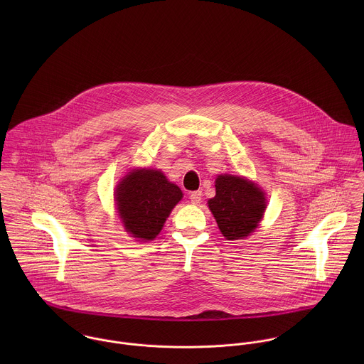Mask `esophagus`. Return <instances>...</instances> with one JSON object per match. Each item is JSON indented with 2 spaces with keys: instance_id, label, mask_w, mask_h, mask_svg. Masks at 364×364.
<instances>
[{
  "instance_id": "obj_1",
  "label": "esophagus",
  "mask_w": 364,
  "mask_h": 364,
  "mask_svg": "<svg viewBox=\"0 0 364 364\" xmlns=\"http://www.w3.org/2000/svg\"><path fill=\"white\" fill-rule=\"evenodd\" d=\"M202 196H203V193H202L200 191H196V192H192V193H191L189 199H191V202H192L193 205H199V203L202 202Z\"/></svg>"
}]
</instances>
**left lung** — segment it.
<instances>
[{
    "mask_svg": "<svg viewBox=\"0 0 364 364\" xmlns=\"http://www.w3.org/2000/svg\"><path fill=\"white\" fill-rule=\"evenodd\" d=\"M221 234L228 240H244L254 232L266 210L264 192L257 183L235 175H218L215 196L208 202Z\"/></svg>",
    "mask_w": 364,
    "mask_h": 364,
    "instance_id": "1",
    "label": "left lung"
}]
</instances>
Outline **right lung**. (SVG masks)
I'll list each match as a JSON object with an SVG mask.
<instances>
[{
	"label": "right lung",
	"mask_w": 364,
	"mask_h": 364,
	"mask_svg": "<svg viewBox=\"0 0 364 364\" xmlns=\"http://www.w3.org/2000/svg\"><path fill=\"white\" fill-rule=\"evenodd\" d=\"M183 198L159 169H132L114 189V202L124 230L132 237L151 241Z\"/></svg>",
	"instance_id": "1"
}]
</instances>
